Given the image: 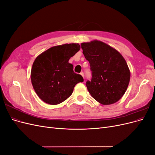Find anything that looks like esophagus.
I'll list each match as a JSON object with an SVG mask.
<instances>
[{
    "label": "esophagus",
    "instance_id": "34e87169",
    "mask_svg": "<svg viewBox=\"0 0 155 155\" xmlns=\"http://www.w3.org/2000/svg\"><path fill=\"white\" fill-rule=\"evenodd\" d=\"M80 74L81 75V76H83V78H84V76H84V73H83V72H81V73H80Z\"/></svg>",
    "mask_w": 155,
    "mask_h": 155
}]
</instances>
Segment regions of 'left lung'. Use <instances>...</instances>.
I'll list each match as a JSON object with an SVG mask.
<instances>
[{"label":"left lung","mask_w":155,"mask_h":155,"mask_svg":"<svg viewBox=\"0 0 155 155\" xmlns=\"http://www.w3.org/2000/svg\"><path fill=\"white\" fill-rule=\"evenodd\" d=\"M88 61L92 79L86 82L92 97L102 105H110L124 96L130 81V70L125 59L111 46L99 41L81 43Z\"/></svg>","instance_id":"8db88e82"}]
</instances>
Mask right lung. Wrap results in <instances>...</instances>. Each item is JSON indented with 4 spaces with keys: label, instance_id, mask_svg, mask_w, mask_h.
I'll use <instances>...</instances> for the list:
<instances>
[{
    "label": "right lung",
    "instance_id": "obj_1",
    "mask_svg": "<svg viewBox=\"0 0 155 155\" xmlns=\"http://www.w3.org/2000/svg\"><path fill=\"white\" fill-rule=\"evenodd\" d=\"M80 50L79 44L53 46L37 56L32 65L31 81L40 99L50 105H58L72 94L77 83L83 81L73 70L70 58Z\"/></svg>",
    "mask_w": 155,
    "mask_h": 155
}]
</instances>
